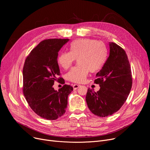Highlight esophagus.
<instances>
[{"mask_svg":"<svg viewBox=\"0 0 150 150\" xmlns=\"http://www.w3.org/2000/svg\"><path fill=\"white\" fill-rule=\"evenodd\" d=\"M80 86V85L79 84H75L73 85V88H74V90H76L78 88H79Z\"/></svg>","mask_w":150,"mask_h":150,"instance_id":"esophagus-1","label":"esophagus"}]
</instances>
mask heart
<instances>
[{
	"label": "heart",
	"mask_w": 150,
	"mask_h": 150,
	"mask_svg": "<svg viewBox=\"0 0 150 150\" xmlns=\"http://www.w3.org/2000/svg\"><path fill=\"white\" fill-rule=\"evenodd\" d=\"M106 52L103 44L91 39H80L70 45V52H62L57 58L58 64L63 69H69L75 59L78 66L66 74V79L73 83L83 82L90 71L96 72L103 66Z\"/></svg>",
	"instance_id": "obj_1"
}]
</instances>
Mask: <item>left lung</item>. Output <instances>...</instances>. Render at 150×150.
Wrapping results in <instances>:
<instances>
[{"label":"left lung","mask_w":150,"mask_h":150,"mask_svg":"<svg viewBox=\"0 0 150 150\" xmlns=\"http://www.w3.org/2000/svg\"><path fill=\"white\" fill-rule=\"evenodd\" d=\"M109 55L94 83L100 89L97 92L89 88L86 100L96 115L106 117L121 108L131 89L132 80L129 62L125 51L114 42H109Z\"/></svg>","instance_id":"1"}]
</instances>
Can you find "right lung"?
<instances>
[{"label": "right lung", "mask_w": 150, "mask_h": 150, "mask_svg": "<svg viewBox=\"0 0 150 150\" xmlns=\"http://www.w3.org/2000/svg\"><path fill=\"white\" fill-rule=\"evenodd\" d=\"M69 39H49L31 51L23 67V93L31 109L43 119L57 120L66 112L67 98L73 91L64 84L58 91L54 81L64 84L57 62L58 52Z\"/></svg>", "instance_id": "add662e5"}]
</instances>
